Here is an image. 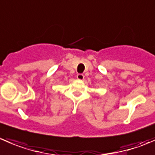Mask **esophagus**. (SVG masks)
Segmentation results:
<instances>
[{"instance_id": "obj_1", "label": "esophagus", "mask_w": 155, "mask_h": 155, "mask_svg": "<svg viewBox=\"0 0 155 155\" xmlns=\"http://www.w3.org/2000/svg\"><path fill=\"white\" fill-rule=\"evenodd\" d=\"M76 78H77L79 80H82V79H84V75L82 74V73H79V74H77V76H76Z\"/></svg>"}]
</instances>
